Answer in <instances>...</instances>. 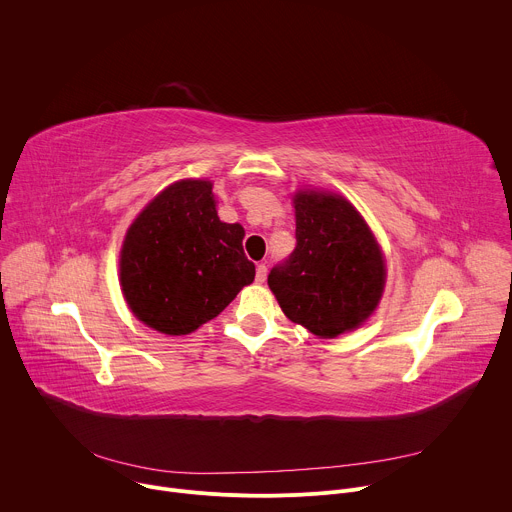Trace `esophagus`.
<instances>
[{
  "label": "esophagus",
  "instance_id": "esophagus-1",
  "mask_svg": "<svg viewBox=\"0 0 512 512\" xmlns=\"http://www.w3.org/2000/svg\"><path fill=\"white\" fill-rule=\"evenodd\" d=\"M255 277H257V281H259V283H263V281L267 279V265H265V263H259V265H257V273H255Z\"/></svg>",
  "mask_w": 512,
  "mask_h": 512
}]
</instances>
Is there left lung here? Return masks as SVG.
Wrapping results in <instances>:
<instances>
[{
  "label": "left lung",
  "instance_id": "8db88e82",
  "mask_svg": "<svg viewBox=\"0 0 512 512\" xmlns=\"http://www.w3.org/2000/svg\"><path fill=\"white\" fill-rule=\"evenodd\" d=\"M296 249L267 283L283 314L312 334L334 338L358 328L377 308L383 253L354 206L338 194L298 192Z\"/></svg>",
  "mask_w": 512,
  "mask_h": 512
}]
</instances>
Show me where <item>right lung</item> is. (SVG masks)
I'll use <instances>...</instances> for the list:
<instances>
[{
	"label": "right lung",
	"instance_id": "add662e5",
	"mask_svg": "<svg viewBox=\"0 0 512 512\" xmlns=\"http://www.w3.org/2000/svg\"><path fill=\"white\" fill-rule=\"evenodd\" d=\"M212 184L182 180L158 194L127 231L119 273L131 312L182 336L221 314L255 279L241 225L216 214Z\"/></svg>",
	"mask_w": 512,
	"mask_h": 512
}]
</instances>
